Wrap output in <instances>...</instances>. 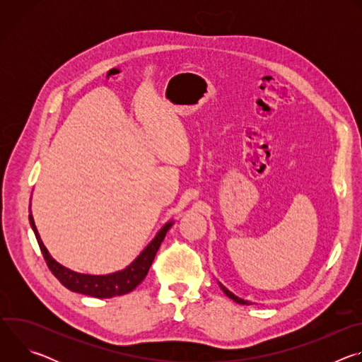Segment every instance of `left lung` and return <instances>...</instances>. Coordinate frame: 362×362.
Here are the masks:
<instances>
[{"label": "left lung", "mask_w": 362, "mask_h": 362, "mask_svg": "<svg viewBox=\"0 0 362 362\" xmlns=\"http://www.w3.org/2000/svg\"><path fill=\"white\" fill-rule=\"evenodd\" d=\"M219 286H221V289H222V291H223V292H225V293H226V295H228L230 299H233L236 303H240V305H249V303H250L249 300H243V299H240V298L235 296V295H233V293H232L229 289H226V288H225L222 284H219Z\"/></svg>", "instance_id": "8db88e82"}]
</instances>
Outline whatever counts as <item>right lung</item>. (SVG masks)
Returning <instances> with one entry per match:
<instances>
[{
  "mask_svg": "<svg viewBox=\"0 0 362 362\" xmlns=\"http://www.w3.org/2000/svg\"><path fill=\"white\" fill-rule=\"evenodd\" d=\"M28 218H30L31 228L35 233L40 250L44 256V261H45L48 269L51 271V274H53L67 289H70L73 292L83 293V295L94 296V298H113V296H119V295L132 292L146 278V275L154 261V256H156L168 230L172 228V222L165 225L160 229V232L156 235V238H154L150 242V245L139 255L137 259L132 265H129L126 269L112 274V275L97 276V275L77 274V272H73V271L62 267L60 264H57L53 257L49 256L48 250L42 245L31 214Z\"/></svg>",
  "mask_w": 362,
  "mask_h": 362,
  "instance_id": "right-lung-1",
  "label": "right lung"
}]
</instances>
